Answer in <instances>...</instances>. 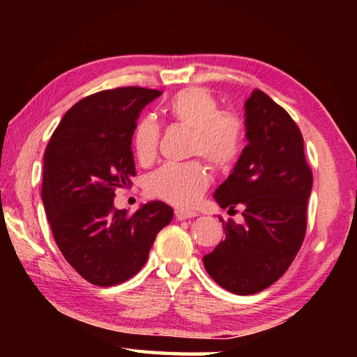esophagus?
I'll use <instances>...</instances> for the list:
<instances>
[{"label": "esophagus", "instance_id": "1", "mask_svg": "<svg viewBox=\"0 0 357 357\" xmlns=\"http://www.w3.org/2000/svg\"><path fill=\"white\" fill-rule=\"evenodd\" d=\"M198 214L193 213V211H184V209H176L174 211V217H176V220H187V219H192V217H197Z\"/></svg>", "mask_w": 357, "mask_h": 357}]
</instances>
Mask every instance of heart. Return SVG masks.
<instances>
[{
	"instance_id": "heart-1",
	"label": "heart",
	"mask_w": 357,
	"mask_h": 357,
	"mask_svg": "<svg viewBox=\"0 0 357 357\" xmlns=\"http://www.w3.org/2000/svg\"><path fill=\"white\" fill-rule=\"evenodd\" d=\"M167 112L174 123L192 129L190 154L203 155L219 170H228L239 160L245 144V124L238 113L220 110V102L206 88H184L173 96ZM160 126L153 116L138 119L132 132V148L140 164L157 155ZM211 184L208 167L202 160L184 164L167 162L146 179L148 195L174 206L190 208Z\"/></svg>"
}]
</instances>
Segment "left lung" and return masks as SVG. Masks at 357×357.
Returning a JSON list of instances; mask_svg holds the SVG:
<instances>
[{
    "label": "left lung",
    "mask_w": 357,
    "mask_h": 357,
    "mask_svg": "<svg viewBox=\"0 0 357 357\" xmlns=\"http://www.w3.org/2000/svg\"><path fill=\"white\" fill-rule=\"evenodd\" d=\"M245 129L249 144L214 193L220 208H243L244 223L219 217L225 239L203 257L214 282L243 296L273 285L298 255L313 184L298 124L259 89L245 102Z\"/></svg>",
    "instance_id": "8db88e82"
}]
</instances>
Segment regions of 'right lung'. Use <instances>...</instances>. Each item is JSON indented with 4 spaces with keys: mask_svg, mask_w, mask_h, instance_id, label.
I'll list each match as a JSON object with an SVG mask.
<instances>
[{
    "mask_svg": "<svg viewBox=\"0 0 357 357\" xmlns=\"http://www.w3.org/2000/svg\"><path fill=\"white\" fill-rule=\"evenodd\" d=\"M162 91L123 86L86 96L66 112L44 154L42 202L53 238L72 268L98 287L134 277L157 233L173 219L164 202L129 214L113 204L135 176L132 132Z\"/></svg>",
    "mask_w": 357,
    "mask_h": 357,
    "instance_id": "1",
    "label": "right lung"
}]
</instances>
